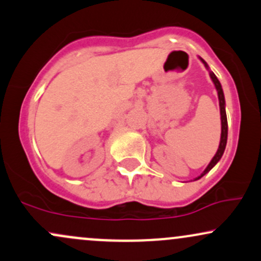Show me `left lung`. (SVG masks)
<instances>
[{"label": "left lung", "mask_w": 261, "mask_h": 261, "mask_svg": "<svg viewBox=\"0 0 261 261\" xmlns=\"http://www.w3.org/2000/svg\"><path fill=\"white\" fill-rule=\"evenodd\" d=\"M201 62L205 64V67H206L207 69H209V66H207L206 62L203 60V58H200ZM210 73V78L213 79L214 84H215V88L217 90V95H219V102H220V113H221V139H220V145H219V149H217L215 156L213 158V160L210 161V164L207 165V167L205 168L204 172L200 174V176L197 177L195 179H199L201 178V177L204 176V174H206L209 171L213 168L217 162L220 161V159L222 158L223 155V151H225V148H226V143H227V133H228V124H227V116H226V110H225V96H223V91H222V87L221 84H220L219 79L216 78V75L214 74L211 70H209Z\"/></svg>", "instance_id": "8db88e82"}]
</instances>
